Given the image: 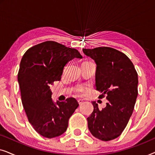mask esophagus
Masks as SVG:
<instances>
[{"label": "esophagus", "instance_id": "esophagus-1", "mask_svg": "<svg viewBox=\"0 0 155 155\" xmlns=\"http://www.w3.org/2000/svg\"><path fill=\"white\" fill-rule=\"evenodd\" d=\"M83 99H78V104H82V102H83Z\"/></svg>", "mask_w": 155, "mask_h": 155}]
</instances>
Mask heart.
Instances as JSON below:
<instances>
[{"label": "heart", "instance_id": "obj_1", "mask_svg": "<svg viewBox=\"0 0 155 155\" xmlns=\"http://www.w3.org/2000/svg\"><path fill=\"white\" fill-rule=\"evenodd\" d=\"M85 89L86 87L84 86H78L75 89V91L78 94H80V93H83L85 91Z\"/></svg>", "mask_w": 155, "mask_h": 155}]
</instances>
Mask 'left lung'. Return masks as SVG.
<instances>
[{
	"label": "left lung",
	"instance_id": "1",
	"mask_svg": "<svg viewBox=\"0 0 155 155\" xmlns=\"http://www.w3.org/2000/svg\"><path fill=\"white\" fill-rule=\"evenodd\" d=\"M97 65L96 89L107 96V107L99 110L95 101L87 119L93 136L109 141L118 137L128 124L137 97L138 78L134 65L124 53L110 47L83 48Z\"/></svg>",
	"mask_w": 155,
	"mask_h": 155
}]
</instances>
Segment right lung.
I'll list each match as a JSON object with an SVG mask.
<instances>
[{"mask_svg": "<svg viewBox=\"0 0 155 155\" xmlns=\"http://www.w3.org/2000/svg\"><path fill=\"white\" fill-rule=\"evenodd\" d=\"M75 58H82L78 50L47 41L29 48L20 61L18 81L23 107L35 130L47 138L66 131L69 118L79 106L73 97L54 102L50 87Z\"/></svg>", "mask_w": 155, "mask_h": 155, "instance_id": "1", "label": "right lung"}]
</instances>
